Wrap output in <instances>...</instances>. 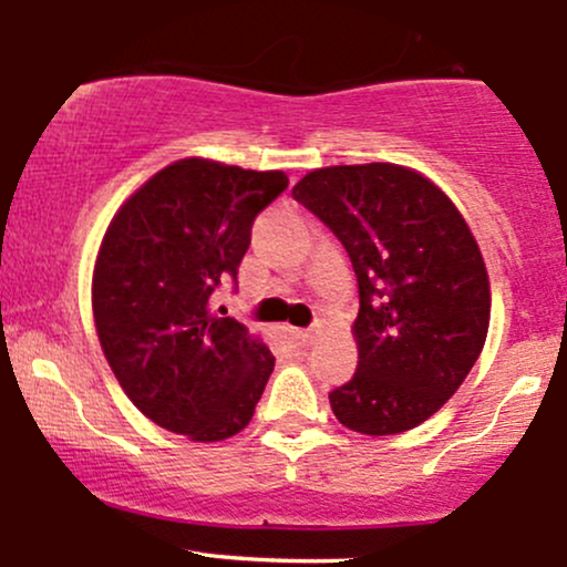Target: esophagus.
<instances>
[{
	"mask_svg": "<svg viewBox=\"0 0 567 567\" xmlns=\"http://www.w3.org/2000/svg\"><path fill=\"white\" fill-rule=\"evenodd\" d=\"M290 336L296 338L298 343H311L315 341V330H301V328H290Z\"/></svg>",
	"mask_w": 567,
	"mask_h": 567,
	"instance_id": "esophagus-1",
	"label": "esophagus"
}]
</instances>
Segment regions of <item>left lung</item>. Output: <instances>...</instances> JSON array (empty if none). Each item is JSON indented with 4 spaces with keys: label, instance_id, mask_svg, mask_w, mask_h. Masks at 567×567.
Wrapping results in <instances>:
<instances>
[{
    "label": "left lung",
    "instance_id": "left-lung-1",
    "mask_svg": "<svg viewBox=\"0 0 567 567\" xmlns=\"http://www.w3.org/2000/svg\"><path fill=\"white\" fill-rule=\"evenodd\" d=\"M292 199L336 234L360 290V362L330 408L370 437L424 424L485 347L491 285L470 226L424 175L386 162L309 173Z\"/></svg>",
    "mask_w": 567,
    "mask_h": 567
}]
</instances>
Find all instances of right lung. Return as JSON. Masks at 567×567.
I'll list each match as a JSON object with an SVG mask.
<instances>
[{
	"label": "right lung",
	"instance_id": "1",
	"mask_svg": "<svg viewBox=\"0 0 567 567\" xmlns=\"http://www.w3.org/2000/svg\"><path fill=\"white\" fill-rule=\"evenodd\" d=\"M288 175L181 159L120 207L93 275V311L116 381L154 424L197 442L243 432L275 357L243 322L213 315L237 290L252 220Z\"/></svg>",
	"mask_w": 567,
	"mask_h": 567
}]
</instances>
